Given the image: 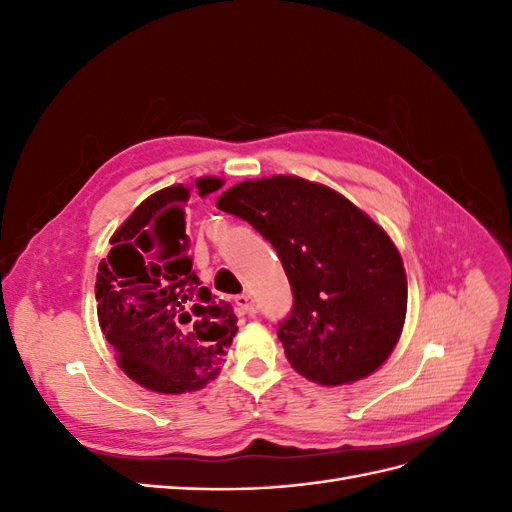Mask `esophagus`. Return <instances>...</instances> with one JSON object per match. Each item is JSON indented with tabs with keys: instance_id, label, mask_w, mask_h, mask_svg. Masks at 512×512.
Wrapping results in <instances>:
<instances>
[{
	"instance_id": "esophagus-1",
	"label": "esophagus",
	"mask_w": 512,
	"mask_h": 512,
	"mask_svg": "<svg viewBox=\"0 0 512 512\" xmlns=\"http://www.w3.org/2000/svg\"><path fill=\"white\" fill-rule=\"evenodd\" d=\"M235 305H237V312L239 314H254L256 312V305H254V299L252 294H239V297L235 299Z\"/></svg>"
}]
</instances>
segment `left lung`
I'll list each match as a JSON object with an SVG mask.
<instances>
[{
    "label": "left lung",
    "mask_w": 512,
    "mask_h": 512,
    "mask_svg": "<svg viewBox=\"0 0 512 512\" xmlns=\"http://www.w3.org/2000/svg\"><path fill=\"white\" fill-rule=\"evenodd\" d=\"M218 209L250 222L282 260L294 303L277 337L294 371L342 386L389 359L404 329L408 280L380 224L327 185L294 175L232 185Z\"/></svg>",
    "instance_id": "left-lung-1"
}]
</instances>
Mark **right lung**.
Wrapping results in <instances>:
<instances>
[{
  "label": "right lung",
  "instance_id": "1",
  "mask_svg": "<svg viewBox=\"0 0 512 512\" xmlns=\"http://www.w3.org/2000/svg\"><path fill=\"white\" fill-rule=\"evenodd\" d=\"M224 179L200 177L145 198L111 237L96 280L98 322L119 367L164 395L198 391L220 374L237 335L230 303L200 284L188 256L185 203L209 196Z\"/></svg>",
  "mask_w": 512,
  "mask_h": 512
}]
</instances>
